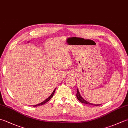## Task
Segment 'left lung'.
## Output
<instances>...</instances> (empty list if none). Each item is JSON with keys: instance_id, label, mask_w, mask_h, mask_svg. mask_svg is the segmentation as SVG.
Masks as SVG:
<instances>
[{"instance_id": "1", "label": "left lung", "mask_w": 128, "mask_h": 128, "mask_svg": "<svg viewBox=\"0 0 128 128\" xmlns=\"http://www.w3.org/2000/svg\"><path fill=\"white\" fill-rule=\"evenodd\" d=\"M76 97L78 100H79V101L81 103H85V104H92V105H94V106H100V104H92V103H90L88 101H86V100H84L83 98L81 96V95L80 94V92H79V91H78V90H77V93H76Z\"/></svg>"}]
</instances>
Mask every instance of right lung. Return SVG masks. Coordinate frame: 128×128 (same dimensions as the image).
<instances>
[{
    "mask_svg": "<svg viewBox=\"0 0 128 128\" xmlns=\"http://www.w3.org/2000/svg\"><path fill=\"white\" fill-rule=\"evenodd\" d=\"M55 91H56V88L54 89V90L53 91V92H52V94H51V95L48 98H47L46 99V100H44V101L43 102H41L40 103V104H36V105H34V106H33V107H37V106H42V105H43V104H45L46 103H47L48 100H50L52 98V97L53 96V94H54V92H55Z\"/></svg>",
    "mask_w": 128,
    "mask_h": 128,
    "instance_id": "obj_1",
    "label": "right lung"
}]
</instances>
